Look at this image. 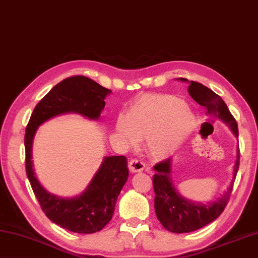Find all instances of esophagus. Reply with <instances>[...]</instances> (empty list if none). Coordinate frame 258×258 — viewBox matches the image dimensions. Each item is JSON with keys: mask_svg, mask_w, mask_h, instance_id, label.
<instances>
[{"mask_svg": "<svg viewBox=\"0 0 258 258\" xmlns=\"http://www.w3.org/2000/svg\"><path fill=\"white\" fill-rule=\"evenodd\" d=\"M128 169L131 172H141V171H143L145 169V164L143 162H141V161L136 160V159H133L130 161L128 163Z\"/></svg>", "mask_w": 258, "mask_h": 258, "instance_id": "obj_1", "label": "esophagus"}]
</instances>
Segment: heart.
<instances>
[{
    "mask_svg": "<svg viewBox=\"0 0 258 258\" xmlns=\"http://www.w3.org/2000/svg\"><path fill=\"white\" fill-rule=\"evenodd\" d=\"M195 126V115L182 100L171 95L149 94L118 117L116 131L127 145L144 139L149 155L164 159L185 142Z\"/></svg>",
    "mask_w": 258,
    "mask_h": 258,
    "instance_id": "heart-1",
    "label": "heart"
}]
</instances>
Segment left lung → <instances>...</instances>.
I'll return each instance as SVG.
<instances>
[{
	"label": "left lung",
	"mask_w": 258,
	"mask_h": 258,
	"mask_svg": "<svg viewBox=\"0 0 258 258\" xmlns=\"http://www.w3.org/2000/svg\"><path fill=\"white\" fill-rule=\"evenodd\" d=\"M181 80L186 82L184 78H181ZM188 92L194 100L204 106L207 114L224 120L227 125L230 126L234 134L238 136V126L236 119L219 95L197 82L190 83ZM170 168L171 159L161 161L160 163L154 165V171L156 172L153 175L155 214L160 223L171 233H190L203 228L204 226L218 218L226 208L239 168V146L237 149L233 180L224 196L213 204H195L183 199L172 184Z\"/></svg>",
	"instance_id": "obj_1"
}]
</instances>
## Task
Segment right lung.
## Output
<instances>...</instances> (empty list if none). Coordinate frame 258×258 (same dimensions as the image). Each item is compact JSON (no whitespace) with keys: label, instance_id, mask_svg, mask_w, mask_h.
Segmentation results:
<instances>
[{"label":"right lung","instance_id":"add662e5","mask_svg":"<svg viewBox=\"0 0 258 258\" xmlns=\"http://www.w3.org/2000/svg\"><path fill=\"white\" fill-rule=\"evenodd\" d=\"M110 93L85 76L66 78L37 104L25 130V171L35 198L52 223L73 233L93 234L109 223L128 178L127 161L123 155L107 156L82 195L73 199L59 198L47 192L35 178L31 161L33 136L39 125L60 114L78 113L97 119L105 106L104 99Z\"/></svg>","mask_w":258,"mask_h":258}]
</instances>
